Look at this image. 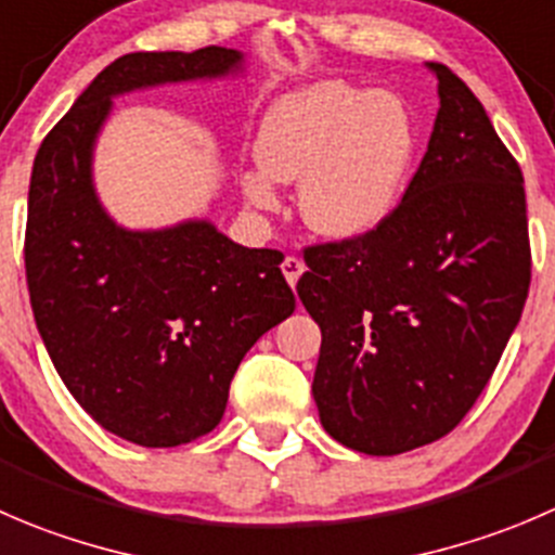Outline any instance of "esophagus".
<instances>
[{"label": "esophagus", "mask_w": 555, "mask_h": 555, "mask_svg": "<svg viewBox=\"0 0 555 555\" xmlns=\"http://www.w3.org/2000/svg\"><path fill=\"white\" fill-rule=\"evenodd\" d=\"M282 271H284V279L289 282V287H295V284H298V279H300V273L306 271V266H304V260H300V257L289 255V257H284Z\"/></svg>", "instance_id": "obj_1"}]
</instances>
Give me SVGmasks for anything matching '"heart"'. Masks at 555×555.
<instances>
[{
	"mask_svg": "<svg viewBox=\"0 0 555 555\" xmlns=\"http://www.w3.org/2000/svg\"><path fill=\"white\" fill-rule=\"evenodd\" d=\"M412 127L392 96L325 80L279 102L257 134L260 170L244 176L257 208L276 206L279 184L300 181V214L322 235L379 228L401 197Z\"/></svg>",
	"mask_w": 555,
	"mask_h": 555,
	"instance_id": "obj_1",
	"label": "heart"
}]
</instances>
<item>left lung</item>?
I'll list each match as a JSON object with an SVG mask.
<instances>
[{"label":"left lung","mask_w":555,"mask_h":555,"mask_svg":"<svg viewBox=\"0 0 555 555\" xmlns=\"http://www.w3.org/2000/svg\"><path fill=\"white\" fill-rule=\"evenodd\" d=\"M431 141L379 228L304 249L298 295L322 331L325 431L365 455L448 437L513 336L531 284L518 159L469 86L431 62Z\"/></svg>","instance_id":"1"}]
</instances>
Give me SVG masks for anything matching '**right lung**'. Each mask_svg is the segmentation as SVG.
<instances>
[{
	"mask_svg": "<svg viewBox=\"0 0 555 555\" xmlns=\"http://www.w3.org/2000/svg\"><path fill=\"white\" fill-rule=\"evenodd\" d=\"M233 48L127 53L107 64L35 157L24 262L31 311L75 401L105 431L176 448L219 426L251 344L295 295L276 249H246L208 222L127 233L91 190V146L111 96L224 75Z\"/></svg>",
	"mask_w": 555,
	"mask_h": 555,
	"instance_id": "add662e5",
	"label": "right lung"
}]
</instances>
